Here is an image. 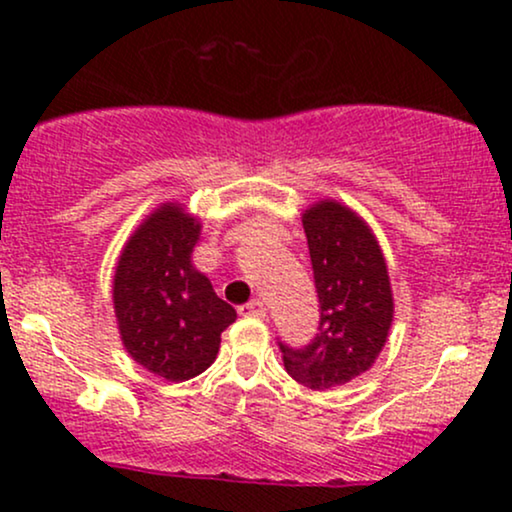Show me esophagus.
I'll return each instance as SVG.
<instances>
[{"instance_id": "obj_1", "label": "esophagus", "mask_w": 512, "mask_h": 512, "mask_svg": "<svg viewBox=\"0 0 512 512\" xmlns=\"http://www.w3.org/2000/svg\"><path fill=\"white\" fill-rule=\"evenodd\" d=\"M240 315H248V317H264L267 315V308H264V303L260 298H255V301L245 303L243 308H240Z\"/></svg>"}]
</instances>
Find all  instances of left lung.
<instances>
[{
    "label": "left lung",
    "mask_w": 512,
    "mask_h": 512,
    "mask_svg": "<svg viewBox=\"0 0 512 512\" xmlns=\"http://www.w3.org/2000/svg\"><path fill=\"white\" fill-rule=\"evenodd\" d=\"M320 298L317 337L303 349L279 342L284 368L310 390L346 385L370 370L390 334L395 301L378 238L354 209L320 199L303 211Z\"/></svg>",
    "instance_id": "1"
}]
</instances>
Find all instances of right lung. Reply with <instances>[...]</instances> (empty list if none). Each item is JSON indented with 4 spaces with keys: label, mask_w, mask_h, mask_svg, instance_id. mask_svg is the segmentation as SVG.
Here are the masks:
<instances>
[{
    "label": "right lung",
    "mask_w": 512,
    "mask_h": 512,
    "mask_svg": "<svg viewBox=\"0 0 512 512\" xmlns=\"http://www.w3.org/2000/svg\"><path fill=\"white\" fill-rule=\"evenodd\" d=\"M202 223L178 202L151 211L129 236L113 279V305L127 354L170 383L216 361L236 310L192 264Z\"/></svg>",
    "instance_id": "1"
}]
</instances>
